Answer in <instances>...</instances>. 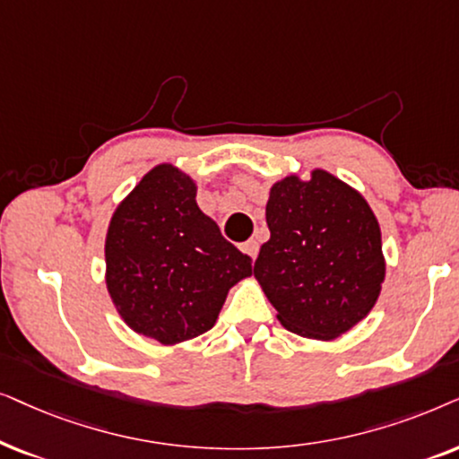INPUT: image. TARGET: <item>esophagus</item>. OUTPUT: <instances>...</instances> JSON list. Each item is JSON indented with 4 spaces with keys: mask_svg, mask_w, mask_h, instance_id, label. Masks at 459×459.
<instances>
[{
    "mask_svg": "<svg viewBox=\"0 0 459 459\" xmlns=\"http://www.w3.org/2000/svg\"><path fill=\"white\" fill-rule=\"evenodd\" d=\"M241 249L249 255V258L255 260V255H258V249H260V246H258V241L249 239V241H246V243H241Z\"/></svg>",
    "mask_w": 459,
    "mask_h": 459,
    "instance_id": "esophagus-1",
    "label": "esophagus"
}]
</instances>
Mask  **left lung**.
<instances>
[{
  "label": "left lung",
  "mask_w": 459,
  "mask_h": 459,
  "mask_svg": "<svg viewBox=\"0 0 459 459\" xmlns=\"http://www.w3.org/2000/svg\"><path fill=\"white\" fill-rule=\"evenodd\" d=\"M271 239L254 277L290 332L333 340L363 321L380 296L386 262L365 197L325 169L285 176L266 204Z\"/></svg>",
  "instance_id": "obj_1"
}]
</instances>
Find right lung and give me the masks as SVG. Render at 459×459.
I'll return each instance as SVG.
<instances>
[{"label":"right lung","mask_w":459,"mask_h":459,"mask_svg":"<svg viewBox=\"0 0 459 459\" xmlns=\"http://www.w3.org/2000/svg\"><path fill=\"white\" fill-rule=\"evenodd\" d=\"M197 185L159 163L115 210L107 230V290L127 323L172 346L213 327L230 287L252 258L199 210Z\"/></svg>","instance_id":"right-lung-1"}]
</instances>
